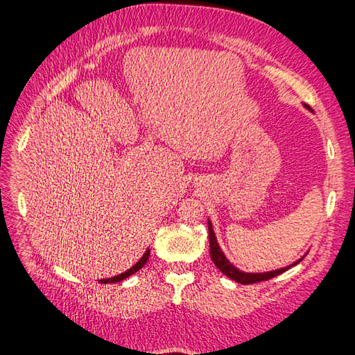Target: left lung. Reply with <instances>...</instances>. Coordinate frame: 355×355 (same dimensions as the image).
Instances as JSON below:
<instances>
[{"mask_svg": "<svg viewBox=\"0 0 355 355\" xmlns=\"http://www.w3.org/2000/svg\"><path fill=\"white\" fill-rule=\"evenodd\" d=\"M304 108H306L310 112H313V108L310 107V105L306 103H302ZM209 223V239H210V258H212L214 263L218 267V270L221 271L223 275H225L227 277H230L232 281H235L238 284H243V285H247V284H254V282H262V281H268V279L275 277L277 275L284 273V271L290 270L291 267L297 266V263L302 261L305 258V253L304 256H300V258L297 261H294L293 263H290V266L286 267H282V268H277V270H271V271H262V273H250V271H243L236 268L233 263L227 259V256L224 254V252L221 250L220 244H218V239H216V235H215V230L212 227V221H210V218L207 220Z\"/></svg>", "mask_w": 355, "mask_h": 355, "instance_id": "1", "label": "left lung"}]
</instances>
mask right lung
Segmentation results:
<instances>
[{
	"label": "right lung",
	"mask_w": 355,
	"mask_h": 355,
	"mask_svg": "<svg viewBox=\"0 0 355 355\" xmlns=\"http://www.w3.org/2000/svg\"><path fill=\"white\" fill-rule=\"evenodd\" d=\"M149 254H150V250L148 248V250L143 253V256L141 258L134 263V266L130 268V270H126V271H123V273H120V275H117V276H112V277H107V279H99V284H116V282H120V281H123V279H126V277H130L131 275H134L135 271H139L143 266H145L146 263V261L149 259Z\"/></svg>",
	"instance_id": "1"
}]
</instances>
